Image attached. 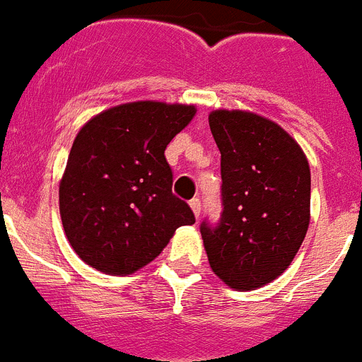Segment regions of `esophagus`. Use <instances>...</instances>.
Segmentation results:
<instances>
[{
	"instance_id": "1",
	"label": "esophagus",
	"mask_w": 362,
	"mask_h": 362,
	"mask_svg": "<svg viewBox=\"0 0 362 362\" xmlns=\"http://www.w3.org/2000/svg\"><path fill=\"white\" fill-rule=\"evenodd\" d=\"M189 206H191V209H193V214H195V217L199 218L200 209H202V202H200V199H191L189 200Z\"/></svg>"
}]
</instances>
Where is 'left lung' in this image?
<instances>
[{"label": "left lung", "instance_id": "1", "mask_svg": "<svg viewBox=\"0 0 362 362\" xmlns=\"http://www.w3.org/2000/svg\"><path fill=\"white\" fill-rule=\"evenodd\" d=\"M209 129L221 151V217L200 233L215 274L252 291L278 278L309 226L311 173L298 144L272 121L215 110Z\"/></svg>", "mask_w": 362, "mask_h": 362}]
</instances>
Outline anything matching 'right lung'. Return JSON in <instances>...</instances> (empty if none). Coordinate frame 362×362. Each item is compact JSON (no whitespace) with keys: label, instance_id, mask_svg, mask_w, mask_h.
Wrapping results in <instances>:
<instances>
[{"label":"right lung","instance_id":"add662e5","mask_svg":"<svg viewBox=\"0 0 362 362\" xmlns=\"http://www.w3.org/2000/svg\"><path fill=\"white\" fill-rule=\"evenodd\" d=\"M195 106L139 101L84 124L60 182V217L78 257L106 274H130L165 248L176 228L195 223L173 193L165 148Z\"/></svg>","mask_w":362,"mask_h":362}]
</instances>
